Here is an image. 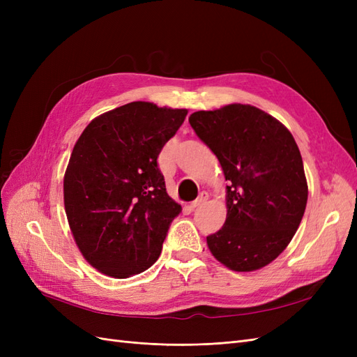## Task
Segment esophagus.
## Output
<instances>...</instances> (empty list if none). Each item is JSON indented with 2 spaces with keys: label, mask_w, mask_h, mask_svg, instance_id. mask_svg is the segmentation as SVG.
<instances>
[{
  "label": "esophagus",
  "mask_w": 357,
  "mask_h": 357,
  "mask_svg": "<svg viewBox=\"0 0 357 357\" xmlns=\"http://www.w3.org/2000/svg\"><path fill=\"white\" fill-rule=\"evenodd\" d=\"M208 199V193L207 192H201L199 195H198V198L193 201L190 205H192V208H195V207H198V205H201L202 202H205Z\"/></svg>",
  "instance_id": "34e87169"
}]
</instances>
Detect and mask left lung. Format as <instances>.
I'll return each instance as SVG.
<instances>
[{
  "mask_svg": "<svg viewBox=\"0 0 357 357\" xmlns=\"http://www.w3.org/2000/svg\"><path fill=\"white\" fill-rule=\"evenodd\" d=\"M189 123L231 181L228 215L222 229L207 236L210 252L240 273L273 262L294 238L308 198L295 138L277 119L247 104L195 112Z\"/></svg>",
  "mask_w": 357,
  "mask_h": 357,
  "instance_id": "8db88e82",
  "label": "left lung"
}]
</instances>
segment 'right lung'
<instances>
[{
    "instance_id": "add662e5",
    "label": "right lung",
    "mask_w": 357,
    "mask_h": 357,
    "mask_svg": "<svg viewBox=\"0 0 357 357\" xmlns=\"http://www.w3.org/2000/svg\"><path fill=\"white\" fill-rule=\"evenodd\" d=\"M188 110L135 101L86 126L63 177V204L75 244L100 273L128 278L160 255L181 213L165 189L158 156Z\"/></svg>"
}]
</instances>
